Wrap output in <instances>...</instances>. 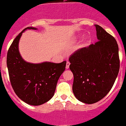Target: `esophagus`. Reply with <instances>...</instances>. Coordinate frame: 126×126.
<instances>
[{"label":"esophagus","mask_w":126,"mask_h":126,"mask_svg":"<svg viewBox=\"0 0 126 126\" xmlns=\"http://www.w3.org/2000/svg\"><path fill=\"white\" fill-rule=\"evenodd\" d=\"M70 62H68H68H66V68L68 69L69 66H70Z\"/></svg>","instance_id":"1"}]
</instances>
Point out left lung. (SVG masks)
I'll use <instances>...</instances> for the list:
<instances>
[{
	"mask_svg": "<svg viewBox=\"0 0 126 126\" xmlns=\"http://www.w3.org/2000/svg\"><path fill=\"white\" fill-rule=\"evenodd\" d=\"M98 41L80 48L69 58L74 79L73 92L77 99L92 104L102 99L114 85L120 68L116 40L95 25Z\"/></svg>",
	"mask_w": 126,
	"mask_h": 126,
	"instance_id": "8db88e82",
	"label": "left lung"
}]
</instances>
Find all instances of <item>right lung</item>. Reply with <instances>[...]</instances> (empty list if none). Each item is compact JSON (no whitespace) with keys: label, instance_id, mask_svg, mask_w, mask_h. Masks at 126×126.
<instances>
[{"label":"right lung","instance_id":"obj_1","mask_svg":"<svg viewBox=\"0 0 126 126\" xmlns=\"http://www.w3.org/2000/svg\"><path fill=\"white\" fill-rule=\"evenodd\" d=\"M17 36L9 48L7 65L14 91L22 101L29 105H39L53 97L58 80L65 70L66 62L60 63L44 62L39 64L27 63L21 58L18 45L22 32Z\"/></svg>","mask_w":126,"mask_h":126}]
</instances>
